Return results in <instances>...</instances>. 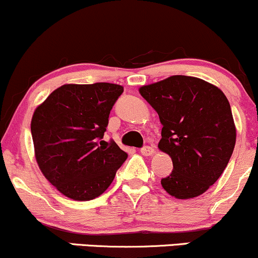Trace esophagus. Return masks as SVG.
<instances>
[{"label":"esophagus","mask_w":258,"mask_h":258,"mask_svg":"<svg viewBox=\"0 0 258 258\" xmlns=\"http://www.w3.org/2000/svg\"><path fill=\"white\" fill-rule=\"evenodd\" d=\"M141 153H142V155H144V156H150L155 153V149L152 147H144L141 149Z\"/></svg>","instance_id":"1"}]
</instances>
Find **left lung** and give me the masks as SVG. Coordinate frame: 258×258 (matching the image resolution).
<instances>
[{
    "label": "left lung",
    "instance_id": "obj_1",
    "mask_svg": "<svg viewBox=\"0 0 258 258\" xmlns=\"http://www.w3.org/2000/svg\"><path fill=\"white\" fill-rule=\"evenodd\" d=\"M139 93L158 112V147L172 159L173 171L161 179L162 188L177 199L204 194L223 173L235 147L227 97L217 86L184 75L142 86Z\"/></svg>",
    "mask_w": 258,
    "mask_h": 258
}]
</instances>
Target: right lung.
Listing matches in <instances>:
<instances>
[{
  "label": "right lung",
  "mask_w": 258,
  "mask_h": 258,
  "mask_svg": "<svg viewBox=\"0 0 258 258\" xmlns=\"http://www.w3.org/2000/svg\"><path fill=\"white\" fill-rule=\"evenodd\" d=\"M120 85L67 84L35 109L31 135L36 162L65 197L88 201L102 195L127 159L115 142L102 141Z\"/></svg>",
  "instance_id": "1"
}]
</instances>
